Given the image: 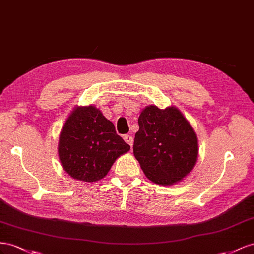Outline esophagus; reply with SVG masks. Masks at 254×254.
Returning <instances> with one entry per match:
<instances>
[{
    "label": "esophagus",
    "instance_id": "34e87169",
    "mask_svg": "<svg viewBox=\"0 0 254 254\" xmlns=\"http://www.w3.org/2000/svg\"><path fill=\"white\" fill-rule=\"evenodd\" d=\"M123 139H125V141L127 144H129V146H131V148H132V146H133V137L131 135H125Z\"/></svg>",
    "mask_w": 254,
    "mask_h": 254
}]
</instances>
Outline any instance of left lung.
Returning a JSON list of instances; mask_svg holds the SVG:
<instances>
[{"instance_id":"obj_1","label":"left lung","mask_w":254,"mask_h":254,"mask_svg":"<svg viewBox=\"0 0 254 254\" xmlns=\"http://www.w3.org/2000/svg\"><path fill=\"white\" fill-rule=\"evenodd\" d=\"M134 155L146 177L159 185H173L190 175L198 161V137L176 106L149 105L138 118Z\"/></svg>"}]
</instances>
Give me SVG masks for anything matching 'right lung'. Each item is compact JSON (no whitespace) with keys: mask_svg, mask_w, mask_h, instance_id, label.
Wrapping results in <instances>:
<instances>
[{"mask_svg":"<svg viewBox=\"0 0 254 254\" xmlns=\"http://www.w3.org/2000/svg\"><path fill=\"white\" fill-rule=\"evenodd\" d=\"M131 147L116 133L113 123L93 105L75 106L59 138V157L68 175L83 182H97Z\"/></svg>","mask_w":254,"mask_h":254,"instance_id":"obj_1","label":"right lung"}]
</instances>
